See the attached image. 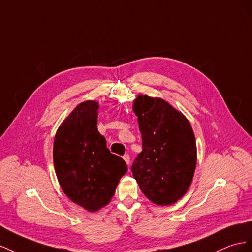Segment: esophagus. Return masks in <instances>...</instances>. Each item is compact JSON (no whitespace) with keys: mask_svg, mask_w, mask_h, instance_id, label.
<instances>
[{"mask_svg":"<svg viewBox=\"0 0 252 252\" xmlns=\"http://www.w3.org/2000/svg\"><path fill=\"white\" fill-rule=\"evenodd\" d=\"M124 159L126 160V162L127 164H130V161H131L130 155H128V154H125V155H124Z\"/></svg>","mask_w":252,"mask_h":252,"instance_id":"1","label":"esophagus"}]
</instances>
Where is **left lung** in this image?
<instances>
[{"mask_svg": "<svg viewBox=\"0 0 252 252\" xmlns=\"http://www.w3.org/2000/svg\"><path fill=\"white\" fill-rule=\"evenodd\" d=\"M133 110L142 137V151L132 164L133 176L151 202L174 204L189 189L196 167L191 125L159 98L139 95Z\"/></svg>", "mask_w": 252, "mask_h": 252, "instance_id": "obj_1", "label": "left lung"}]
</instances>
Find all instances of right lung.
Wrapping results in <instances>:
<instances>
[{
	"label": "right lung",
	"mask_w": 252,
	"mask_h": 252,
	"mask_svg": "<svg viewBox=\"0 0 252 252\" xmlns=\"http://www.w3.org/2000/svg\"><path fill=\"white\" fill-rule=\"evenodd\" d=\"M97 110L95 101L79 104L57 131L53 152L62 190L91 212L109 204L119 179L127 172L126 161L110 152L98 132Z\"/></svg>",
	"instance_id": "obj_1"
}]
</instances>
